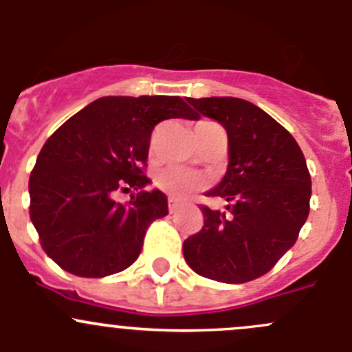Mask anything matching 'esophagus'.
Returning a JSON list of instances; mask_svg holds the SVG:
<instances>
[{"instance_id":"obj_1","label":"esophagus","mask_w":352,"mask_h":352,"mask_svg":"<svg viewBox=\"0 0 352 352\" xmlns=\"http://www.w3.org/2000/svg\"><path fill=\"white\" fill-rule=\"evenodd\" d=\"M180 206H182V202L179 201V199H175V197H168V211L172 212H177L180 209Z\"/></svg>"}]
</instances>
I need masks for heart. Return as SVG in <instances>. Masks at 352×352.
I'll use <instances>...</instances> for the list:
<instances>
[{"label":"heart","mask_w":352,"mask_h":352,"mask_svg":"<svg viewBox=\"0 0 352 352\" xmlns=\"http://www.w3.org/2000/svg\"><path fill=\"white\" fill-rule=\"evenodd\" d=\"M219 127L218 124L212 120H202L196 126V134H204L208 131ZM156 186L163 190V192L170 194L173 197H184L186 194L199 190L206 186L204 179L199 173L189 172L184 168H166L156 175Z\"/></svg>","instance_id":"b5f03b06"}]
</instances>
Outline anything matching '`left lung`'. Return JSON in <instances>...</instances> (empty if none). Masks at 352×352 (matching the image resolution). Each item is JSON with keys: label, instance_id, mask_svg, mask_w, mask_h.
<instances>
[{"label": "left lung", "instance_id": "8db88e82", "mask_svg": "<svg viewBox=\"0 0 352 352\" xmlns=\"http://www.w3.org/2000/svg\"><path fill=\"white\" fill-rule=\"evenodd\" d=\"M197 116L228 133L230 163L206 196L226 208L201 206L204 225L184 242L192 271L240 285L271 271L293 247L310 212L311 179L294 138L269 113L242 98H187Z\"/></svg>", "mask_w": 352, "mask_h": 352}]
</instances>
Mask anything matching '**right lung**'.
Masks as SVG:
<instances>
[{
	"mask_svg": "<svg viewBox=\"0 0 352 352\" xmlns=\"http://www.w3.org/2000/svg\"><path fill=\"white\" fill-rule=\"evenodd\" d=\"M196 120L180 97H102L66 120L44 143L28 180L30 219L45 254L81 278L129 267L155 219L168 214L166 196L141 190L155 126ZM140 192L127 205L119 190Z\"/></svg>",
	"mask_w": 352,
	"mask_h": 352,
	"instance_id": "obj_1",
	"label": "right lung"
}]
</instances>
